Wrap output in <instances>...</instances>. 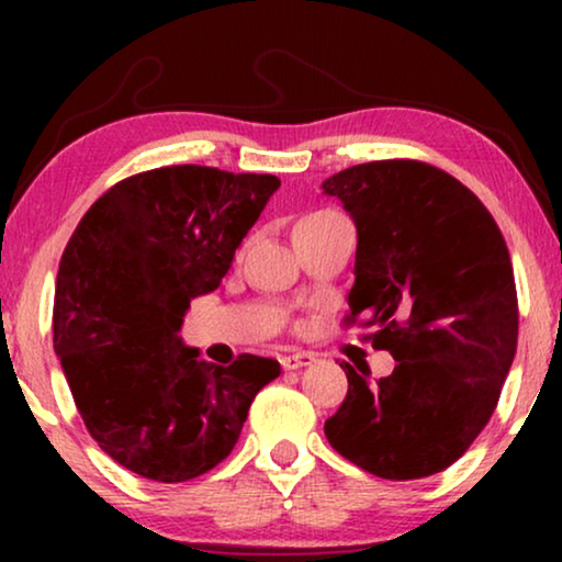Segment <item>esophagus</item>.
<instances>
[{
  "label": "esophagus",
  "instance_id": "34e87169",
  "mask_svg": "<svg viewBox=\"0 0 562 562\" xmlns=\"http://www.w3.org/2000/svg\"><path fill=\"white\" fill-rule=\"evenodd\" d=\"M314 352H306V350H294L289 352V356L281 358V366L286 368V371H296V368H304V366H312L314 363Z\"/></svg>",
  "mask_w": 562,
  "mask_h": 562
}]
</instances>
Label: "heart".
Instances as JSON below:
<instances>
[{"label":"heart","mask_w":562,"mask_h":562,"mask_svg":"<svg viewBox=\"0 0 562 562\" xmlns=\"http://www.w3.org/2000/svg\"><path fill=\"white\" fill-rule=\"evenodd\" d=\"M322 214H327V212H312V214H306V217H302L296 222V227L299 225H306V222H312V220H317V217H322Z\"/></svg>","instance_id":"b5f03b06"}]
</instances>
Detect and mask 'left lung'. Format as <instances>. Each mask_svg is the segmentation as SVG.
<instances>
[{
  "mask_svg": "<svg viewBox=\"0 0 562 562\" xmlns=\"http://www.w3.org/2000/svg\"><path fill=\"white\" fill-rule=\"evenodd\" d=\"M358 227L345 317L373 327L394 373L368 383L345 363L348 396L325 422L363 471L412 481L456 463L488 425L517 352L519 310L504 235L471 189L422 160H371L322 183Z\"/></svg>",
  "mask_w": 562,
  "mask_h": 562,
  "instance_id": "left-lung-1",
  "label": "left lung"
}]
</instances>
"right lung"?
<instances>
[{
  "label": "right lung",
  "mask_w": 562,
  "mask_h": 562,
  "mask_svg": "<svg viewBox=\"0 0 562 562\" xmlns=\"http://www.w3.org/2000/svg\"><path fill=\"white\" fill-rule=\"evenodd\" d=\"M279 187L271 173L153 168L104 191L66 245L53 348L89 435L143 479L212 471L281 373L250 352L227 368L196 360L179 337L189 302L220 286Z\"/></svg>",
  "instance_id": "obj_1"
}]
</instances>
